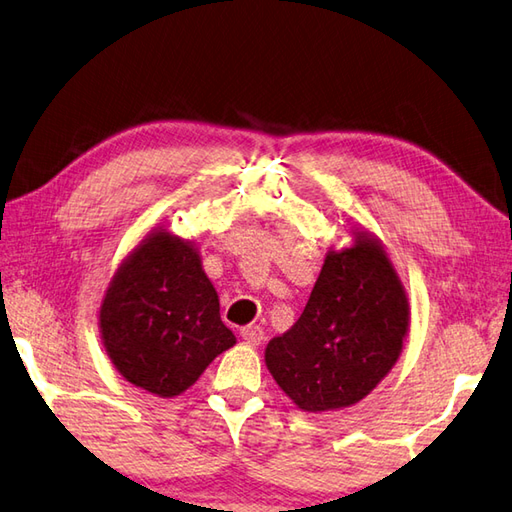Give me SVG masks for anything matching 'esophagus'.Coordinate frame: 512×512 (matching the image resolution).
<instances>
[{
  "label": "esophagus",
  "instance_id": "1",
  "mask_svg": "<svg viewBox=\"0 0 512 512\" xmlns=\"http://www.w3.org/2000/svg\"><path fill=\"white\" fill-rule=\"evenodd\" d=\"M241 338L247 342V344H260L265 340V331H263V327H258V325H247V327H243L241 329Z\"/></svg>",
  "mask_w": 512,
  "mask_h": 512
}]
</instances>
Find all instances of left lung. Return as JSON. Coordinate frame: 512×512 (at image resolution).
<instances>
[{
    "mask_svg": "<svg viewBox=\"0 0 512 512\" xmlns=\"http://www.w3.org/2000/svg\"><path fill=\"white\" fill-rule=\"evenodd\" d=\"M409 300L382 243L356 232V243L329 252L298 322L269 340L265 362L302 411H333L378 387L402 353Z\"/></svg>",
    "mask_w": 512,
    "mask_h": 512,
    "instance_id": "obj_1",
    "label": "left lung"
}]
</instances>
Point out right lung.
<instances>
[{
	"label": "right lung",
	"mask_w": 512,
	"mask_h": 512,
	"mask_svg": "<svg viewBox=\"0 0 512 512\" xmlns=\"http://www.w3.org/2000/svg\"><path fill=\"white\" fill-rule=\"evenodd\" d=\"M114 367L159 398L190 389L236 338L192 243L156 229L123 260L99 311Z\"/></svg>",
	"instance_id": "add662e5"
}]
</instances>
